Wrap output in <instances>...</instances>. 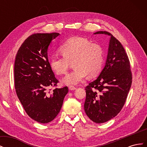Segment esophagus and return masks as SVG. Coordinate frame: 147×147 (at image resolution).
I'll use <instances>...</instances> for the list:
<instances>
[{"label": "esophagus", "mask_w": 147, "mask_h": 147, "mask_svg": "<svg viewBox=\"0 0 147 147\" xmlns=\"http://www.w3.org/2000/svg\"><path fill=\"white\" fill-rule=\"evenodd\" d=\"M69 90H70V91H73V90H76V88L73 86H69Z\"/></svg>", "instance_id": "1"}]
</instances>
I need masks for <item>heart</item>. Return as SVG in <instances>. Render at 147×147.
I'll use <instances>...</instances> for the list:
<instances>
[{"label":"heart","instance_id":"1","mask_svg":"<svg viewBox=\"0 0 147 147\" xmlns=\"http://www.w3.org/2000/svg\"><path fill=\"white\" fill-rule=\"evenodd\" d=\"M63 56L53 55L50 65L54 72L63 75L67 72L73 62L75 69L62 79V82L69 85L80 83L87 75L95 76L102 68L104 62L103 48L98 43H92L85 37H70L59 48Z\"/></svg>","mask_w":147,"mask_h":147}]
</instances>
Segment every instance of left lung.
I'll return each mask as SVG.
<instances>
[{
	"label": "left lung",
	"instance_id": "left-lung-1",
	"mask_svg": "<svg viewBox=\"0 0 147 147\" xmlns=\"http://www.w3.org/2000/svg\"><path fill=\"white\" fill-rule=\"evenodd\" d=\"M94 34L110 36L105 65L99 77L85 88L84 109L93 122L103 123L119 113L125 103L132 84L128 56L122 45L110 32Z\"/></svg>",
	"mask_w": 147,
	"mask_h": 147
}]
</instances>
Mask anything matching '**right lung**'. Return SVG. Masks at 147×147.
Returning <instances> with one entry per match:
<instances>
[{
  "label": "right lung",
  "instance_id": "obj_1",
  "mask_svg": "<svg viewBox=\"0 0 147 147\" xmlns=\"http://www.w3.org/2000/svg\"><path fill=\"white\" fill-rule=\"evenodd\" d=\"M58 35L56 32L31 35L15 57L16 94L26 113L40 123H48L56 117L69 91L67 86L48 90L58 83L48 58V47Z\"/></svg>",
  "mask_w": 147,
  "mask_h": 147
}]
</instances>
